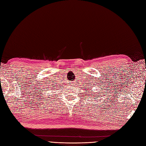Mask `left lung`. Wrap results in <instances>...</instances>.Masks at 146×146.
I'll return each instance as SVG.
<instances>
[{
  "instance_id": "obj_1",
  "label": "left lung",
  "mask_w": 146,
  "mask_h": 146,
  "mask_svg": "<svg viewBox=\"0 0 146 146\" xmlns=\"http://www.w3.org/2000/svg\"><path fill=\"white\" fill-rule=\"evenodd\" d=\"M100 94H101V93H100V92H99V95L100 96ZM95 95H96V96H98V98H99V95L98 94H95ZM92 96H94V95H92ZM100 98H101V97H100ZM96 99V98H95Z\"/></svg>"
}]
</instances>
